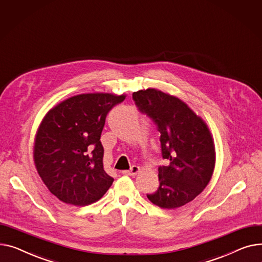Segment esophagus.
Returning a JSON list of instances; mask_svg holds the SVG:
<instances>
[{"label":"esophagus","instance_id":"obj_1","mask_svg":"<svg viewBox=\"0 0 262 262\" xmlns=\"http://www.w3.org/2000/svg\"><path fill=\"white\" fill-rule=\"evenodd\" d=\"M138 171H140V167L136 166V165H133L130 168V170H124V171H122V174H125V176H135Z\"/></svg>","mask_w":262,"mask_h":262}]
</instances>
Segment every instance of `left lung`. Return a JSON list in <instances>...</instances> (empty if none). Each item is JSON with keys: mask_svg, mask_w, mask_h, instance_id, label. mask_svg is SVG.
I'll return each instance as SVG.
<instances>
[{"mask_svg": "<svg viewBox=\"0 0 262 262\" xmlns=\"http://www.w3.org/2000/svg\"><path fill=\"white\" fill-rule=\"evenodd\" d=\"M132 98L161 133L162 157L167 162L159 167L158 190L147 198L167 209L189 203L207 186L216 162L207 125L185 102L162 91L141 90Z\"/></svg>", "mask_w": 262, "mask_h": 262, "instance_id": "1", "label": "left lung"}]
</instances>
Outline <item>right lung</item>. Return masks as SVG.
<instances>
[{"label": "right lung", "instance_id": "right-lung-1", "mask_svg": "<svg viewBox=\"0 0 262 262\" xmlns=\"http://www.w3.org/2000/svg\"><path fill=\"white\" fill-rule=\"evenodd\" d=\"M126 96L91 93L73 96L46 114L36 135L34 159L43 183L60 201L94 203L114 179L103 169L100 135L105 117Z\"/></svg>", "mask_w": 262, "mask_h": 262}]
</instances>
